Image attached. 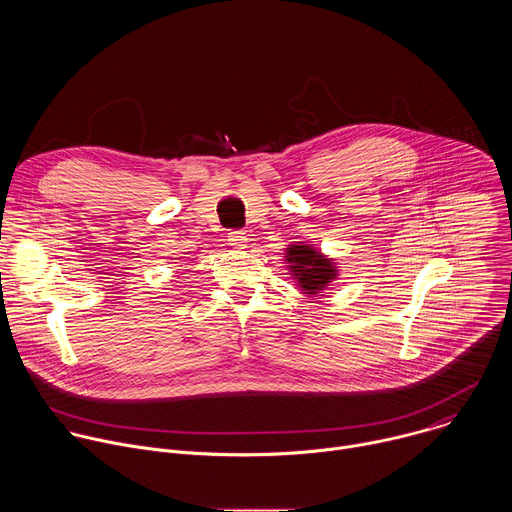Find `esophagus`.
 <instances>
[{"label": "esophagus", "mask_w": 512, "mask_h": 512, "mask_svg": "<svg viewBox=\"0 0 512 512\" xmlns=\"http://www.w3.org/2000/svg\"><path fill=\"white\" fill-rule=\"evenodd\" d=\"M247 243H249V239H247V235H245L243 231H233V233H229V245H231L233 249H245Z\"/></svg>", "instance_id": "1"}]
</instances>
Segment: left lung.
Returning a JSON list of instances; mask_svg holds the SVG:
<instances>
[{
	"instance_id": "obj_1",
	"label": "left lung",
	"mask_w": 512,
	"mask_h": 512,
	"mask_svg": "<svg viewBox=\"0 0 512 512\" xmlns=\"http://www.w3.org/2000/svg\"><path fill=\"white\" fill-rule=\"evenodd\" d=\"M285 261L289 267V275L298 281V287L316 298L318 294L338 277V269L334 259L320 253L314 245L294 243L285 249Z\"/></svg>"
}]
</instances>
